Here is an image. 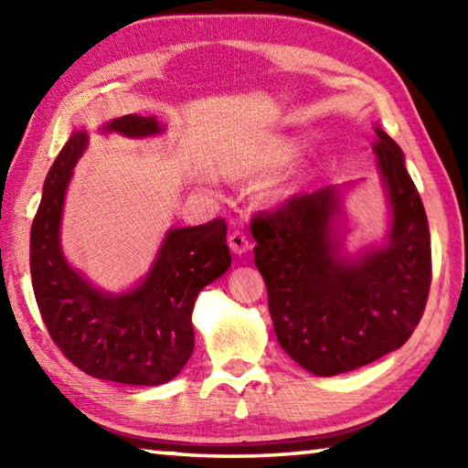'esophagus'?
<instances>
[{
  "instance_id": "34e87169",
  "label": "esophagus",
  "mask_w": 468,
  "mask_h": 468,
  "mask_svg": "<svg viewBox=\"0 0 468 468\" xmlns=\"http://www.w3.org/2000/svg\"><path fill=\"white\" fill-rule=\"evenodd\" d=\"M229 248H231L233 253H245L250 250V239L245 237L243 231H233L231 235H229Z\"/></svg>"
}]
</instances>
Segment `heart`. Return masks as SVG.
I'll return each mask as SVG.
<instances>
[{"instance_id":"obj_1","label":"heart","mask_w":468,"mask_h":468,"mask_svg":"<svg viewBox=\"0 0 468 468\" xmlns=\"http://www.w3.org/2000/svg\"><path fill=\"white\" fill-rule=\"evenodd\" d=\"M299 153V142L279 138L271 140L266 144L250 150L248 154L235 158L231 163V171L237 176H250V173H260L268 169H276L281 165L289 163L292 156ZM281 192H271V196H279Z\"/></svg>"}]
</instances>
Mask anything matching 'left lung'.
Listing matches in <instances>:
<instances>
[{
	"label": "left lung",
	"instance_id": "obj_1",
	"mask_svg": "<svg viewBox=\"0 0 468 468\" xmlns=\"http://www.w3.org/2000/svg\"><path fill=\"white\" fill-rule=\"evenodd\" d=\"M374 153L390 227L382 245L346 253L343 189L291 196L251 220L253 262L276 338L314 376L346 374L396 351L421 320L431 284L430 225L400 146L376 125Z\"/></svg>",
	"mask_w": 468,
	"mask_h": 468
}]
</instances>
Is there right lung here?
I'll list each match as a JSON object with an SVG mask.
<instances>
[{"label":"right lung","instance_id":"add662e5","mask_svg":"<svg viewBox=\"0 0 468 468\" xmlns=\"http://www.w3.org/2000/svg\"><path fill=\"white\" fill-rule=\"evenodd\" d=\"M102 133L148 138L165 128L154 115H123ZM89 133L76 130L45 177L30 229V276L38 312L53 343L84 374L117 384L161 386L194 351L192 312L197 292L231 266L223 218L169 229L148 274L136 287L109 292L69 266L59 229L63 202Z\"/></svg>","mask_w":468,"mask_h":468}]
</instances>
